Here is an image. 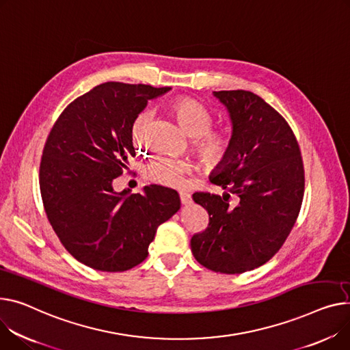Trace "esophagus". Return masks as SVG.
<instances>
[{"mask_svg": "<svg viewBox=\"0 0 350 350\" xmlns=\"http://www.w3.org/2000/svg\"><path fill=\"white\" fill-rule=\"evenodd\" d=\"M180 202L181 205H189L191 202V196L185 191H180Z\"/></svg>", "mask_w": 350, "mask_h": 350, "instance_id": "esophagus-1", "label": "esophagus"}]
</instances>
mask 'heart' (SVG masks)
<instances>
[{"label": "heart", "instance_id": "obj_1", "mask_svg": "<svg viewBox=\"0 0 350 350\" xmlns=\"http://www.w3.org/2000/svg\"><path fill=\"white\" fill-rule=\"evenodd\" d=\"M170 111L174 115L180 128L194 139V150L208 170H215L228 160L232 152V136L222 129H211L213 113L206 107L191 97H177L170 104ZM149 112L142 111L136 115L132 124V137L135 142H141ZM196 165L191 161L174 160L169 157H157L148 161L144 166V177L163 187H180L184 178L196 172Z\"/></svg>", "mask_w": 350, "mask_h": 350}]
</instances>
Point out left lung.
<instances>
[{
    "mask_svg": "<svg viewBox=\"0 0 350 350\" xmlns=\"http://www.w3.org/2000/svg\"><path fill=\"white\" fill-rule=\"evenodd\" d=\"M214 96L229 112L234 145L211 177L226 193L193 194L209 222L193 235L191 252L209 270L239 274L269 262L288 238L304 198V165L293 129L263 98L245 90Z\"/></svg>",
    "mask_w": 350,
    "mask_h": 350,
    "instance_id": "8db88e82",
    "label": "left lung"
}]
</instances>
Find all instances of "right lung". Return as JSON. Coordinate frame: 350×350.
<instances>
[{
    "label": "right lung",
    "instance_id": "add662e5",
    "mask_svg": "<svg viewBox=\"0 0 350 350\" xmlns=\"http://www.w3.org/2000/svg\"><path fill=\"white\" fill-rule=\"evenodd\" d=\"M170 87L103 83L70 103L46 139L39 167L44 213L66 250L101 271H125L148 258L160 224L180 209L177 191L146 185L115 193L113 178L135 156L132 124Z\"/></svg>",
    "mask_w": 350,
    "mask_h": 350
}]
</instances>
